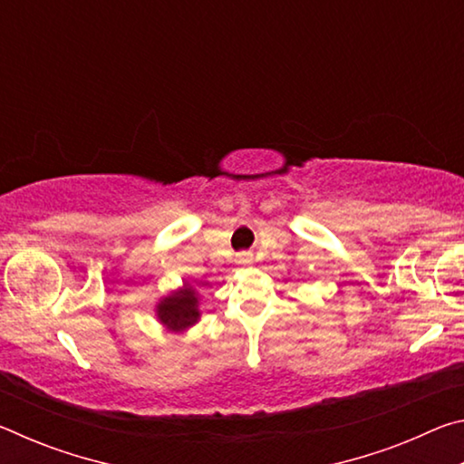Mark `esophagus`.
<instances>
[{
  "instance_id": "obj_1",
  "label": "esophagus",
  "mask_w": 464,
  "mask_h": 464,
  "mask_svg": "<svg viewBox=\"0 0 464 464\" xmlns=\"http://www.w3.org/2000/svg\"><path fill=\"white\" fill-rule=\"evenodd\" d=\"M237 264H239V266L254 264V254H249V251H243V254L237 256Z\"/></svg>"
}]
</instances>
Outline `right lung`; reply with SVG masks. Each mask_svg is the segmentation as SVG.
<instances>
[{"label": "right lung", "mask_w": 464, "mask_h": 464, "mask_svg": "<svg viewBox=\"0 0 464 464\" xmlns=\"http://www.w3.org/2000/svg\"><path fill=\"white\" fill-rule=\"evenodd\" d=\"M200 295L190 282L169 290L168 295L157 298L155 319L168 329L169 334H184L200 321Z\"/></svg>", "instance_id": "1"}]
</instances>
